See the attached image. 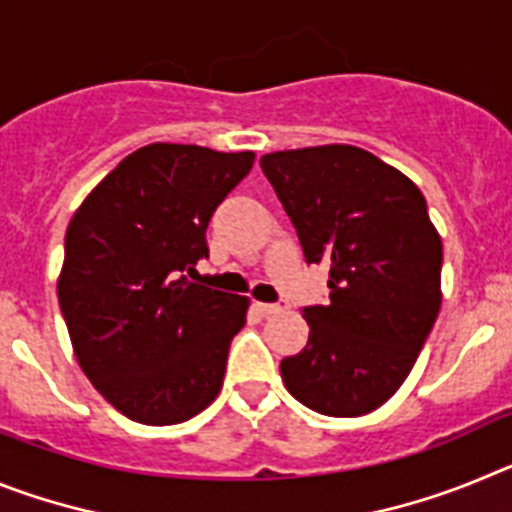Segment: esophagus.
Returning <instances> with one entry per match:
<instances>
[{"label":"esophagus","mask_w":512,"mask_h":512,"mask_svg":"<svg viewBox=\"0 0 512 512\" xmlns=\"http://www.w3.org/2000/svg\"><path fill=\"white\" fill-rule=\"evenodd\" d=\"M256 310H259L261 315H277V312L287 310V305H284V302H274V305H271V302H256Z\"/></svg>","instance_id":"1"}]
</instances>
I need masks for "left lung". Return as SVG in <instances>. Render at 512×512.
<instances>
[{"label": "left lung", "mask_w": 512, "mask_h": 512, "mask_svg": "<svg viewBox=\"0 0 512 512\" xmlns=\"http://www.w3.org/2000/svg\"><path fill=\"white\" fill-rule=\"evenodd\" d=\"M307 264L330 266V302L302 310L307 346L282 361L289 395L356 418L408 379L441 310L443 246L425 197L374 153L343 143L261 156Z\"/></svg>", "instance_id": "left-lung-1"}]
</instances>
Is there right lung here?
I'll list each match as a JSON object with an SVG mask.
<instances>
[{"mask_svg": "<svg viewBox=\"0 0 512 512\" xmlns=\"http://www.w3.org/2000/svg\"><path fill=\"white\" fill-rule=\"evenodd\" d=\"M253 158L151 143L122 158L71 217L58 277L71 346L94 390L135 423H184L223 387L248 297L186 275L207 256L212 212Z\"/></svg>", "mask_w": 512, "mask_h": 512, "instance_id": "1", "label": "right lung"}]
</instances>
